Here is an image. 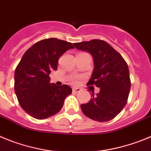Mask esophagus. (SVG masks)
Masks as SVG:
<instances>
[{"instance_id": "1", "label": "esophagus", "mask_w": 151, "mask_h": 151, "mask_svg": "<svg viewBox=\"0 0 151 151\" xmlns=\"http://www.w3.org/2000/svg\"><path fill=\"white\" fill-rule=\"evenodd\" d=\"M73 92H74V93H76V92H81V89H80V88H73Z\"/></svg>"}]
</instances>
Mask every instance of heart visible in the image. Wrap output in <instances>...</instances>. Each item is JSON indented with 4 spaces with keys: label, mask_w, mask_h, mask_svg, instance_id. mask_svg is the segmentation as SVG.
I'll use <instances>...</instances> for the list:
<instances>
[{
    "label": "heart",
    "mask_w": 151,
    "mask_h": 151,
    "mask_svg": "<svg viewBox=\"0 0 151 151\" xmlns=\"http://www.w3.org/2000/svg\"><path fill=\"white\" fill-rule=\"evenodd\" d=\"M71 82H72L74 84L78 83V82H79L78 78H77V77H74V78L72 79V81H71Z\"/></svg>",
    "instance_id": "b5f03b06"
}]
</instances>
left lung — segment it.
I'll return each mask as SVG.
<instances>
[{"instance_id": "8db88e82", "label": "left lung", "mask_w": 151, "mask_h": 151, "mask_svg": "<svg viewBox=\"0 0 151 151\" xmlns=\"http://www.w3.org/2000/svg\"><path fill=\"white\" fill-rule=\"evenodd\" d=\"M74 46L92 55L94 69L87 84L100 88L96 95L92 92L89 102L81 104V110L93 120L109 121L127 103L131 87L128 65L122 55L104 40H92Z\"/></svg>"}]
</instances>
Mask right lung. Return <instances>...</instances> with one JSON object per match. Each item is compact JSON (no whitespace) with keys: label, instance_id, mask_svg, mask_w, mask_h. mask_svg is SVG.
Segmentation results:
<instances>
[{"label":"right lung","instance_id":"right-lung-1","mask_svg":"<svg viewBox=\"0 0 151 151\" xmlns=\"http://www.w3.org/2000/svg\"><path fill=\"white\" fill-rule=\"evenodd\" d=\"M70 49H74L72 43L65 40H40L27 50L16 67V97L22 108L32 117L43 119L56 114L71 94L69 86L50 83L49 75L51 70H57L59 59Z\"/></svg>","mask_w":151,"mask_h":151}]
</instances>
